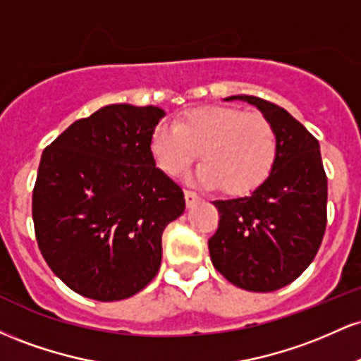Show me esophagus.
Returning a JSON list of instances; mask_svg holds the SVG:
<instances>
[{"mask_svg":"<svg viewBox=\"0 0 361 361\" xmlns=\"http://www.w3.org/2000/svg\"><path fill=\"white\" fill-rule=\"evenodd\" d=\"M185 202H186V207H193V205H197L198 202H200V197H198L197 193H193V192H188V190H186L185 192Z\"/></svg>","mask_w":361,"mask_h":361,"instance_id":"esophagus-1","label":"esophagus"}]
</instances>
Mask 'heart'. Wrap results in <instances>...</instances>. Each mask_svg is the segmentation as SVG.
Listing matches in <instances>:
<instances>
[{
    "label": "heart",
    "mask_w": 361,
    "mask_h": 361,
    "mask_svg": "<svg viewBox=\"0 0 361 361\" xmlns=\"http://www.w3.org/2000/svg\"><path fill=\"white\" fill-rule=\"evenodd\" d=\"M200 151V168L192 180L217 186L227 195L259 188L275 168L279 137L259 114L233 106H202L185 111L175 126L157 123L149 137V152L168 176L188 169Z\"/></svg>",
    "instance_id": "heart-1"
}]
</instances>
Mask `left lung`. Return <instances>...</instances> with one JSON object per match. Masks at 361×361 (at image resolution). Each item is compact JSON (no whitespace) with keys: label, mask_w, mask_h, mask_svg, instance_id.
<instances>
[{"label":"left lung","mask_w":361,"mask_h":361,"mask_svg":"<svg viewBox=\"0 0 361 361\" xmlns=\"http://www.w3.org/2000/svg\"><path fill=\"white\" fill-rule=\"evenodd\" d=\"M256 106L275 127L279 156L271 175L247 197L215 200L219 229L210 259L235 287L273 292L299 279L312 263L326 231L327 178L319 142L275 103L234 94Z\"/></svg>","instance_id":"1"}]
</instances>
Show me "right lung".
<instances>
[{"label":"right lung","instance_id":"right-lung-1","mask_svg":"<svg viewBox=\"0 0 361 361\" xmlns=\"http://www.w3.org/2000/svg\"><path fill=\"white\" fill-rule=\"evenodd\" d=\"M164 115L152 105H106L44 149L35 238L51 270L82 297L127 299L159 270L163 231L185 212L183 192L149 152Z\"/></svg>","mask_w":361,"mask_h":361}]
</instances>
